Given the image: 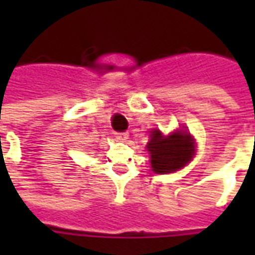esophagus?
<instances>
[{
	"instance_id": "34e87169",
	"label": "esophagus",
	"mask_w": 255,
	"mask_h": 255,
	"mask_svg": "<svg viewBox=\"0 0 255 255\" xmlns=\"http://www.w3.org/2000/svg\"><path fill=\"white\" fill-rule=\"evenodd\" d=\"M115 135H116V139L122 140V142H124V140H127L128 139L127 132H117V133H115Z\"/></svg>"
}]
</instances>
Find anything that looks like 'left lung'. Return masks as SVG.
<instances>
[{
  "label": "left lung",
  "mask_w": 255,
  "mask_h": 255,
  "mask_svg": "<svg viewBox=\"0 0 255 255\" xmlns=\"http://www.w3.org/2000/svg\"><path fill=\"white\" fill-rule=\"evenodd\" d=\"M151 168L155 173H171L180 169L191 160L194 154V140L190 133L177 131L164 136L160 131H153L147 143Z\"/></svg>",
  "instance_id": "1"
}]
</instances>
